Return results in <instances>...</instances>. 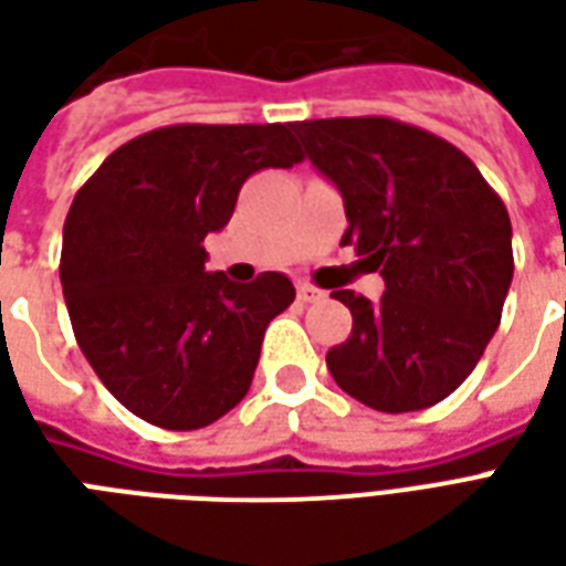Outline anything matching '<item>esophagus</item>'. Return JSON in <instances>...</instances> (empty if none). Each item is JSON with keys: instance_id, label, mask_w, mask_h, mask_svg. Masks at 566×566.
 <instances>
[{"instance_id": "1", "label": "esophagus", "mask_w": 566, "mask_h": 566, "mask_svg": "<svg viewBox=\"0 0 566 566\" xmlns=\"http://www.w3.org/2000/svg\"><path fill=\"white\" fill-rule=\"evenodd\" d=\"M296 296H300L303 303H321V300H324V291H321V287H315V284L300 282L296 284Z\"/></svg>"}]
</instances>
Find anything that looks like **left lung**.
<instances>
[{
    "mask_svg": "<svg viewBox=\"0 0 566 566\" xmlns=\"http://www.w3.org/2000/svg\"><path fill=\"white\" fill-rule=\"evenodd\" d=\"M306 157L343 193L379 303L333 291L352 333L327 352L345 394L379 412H416L461 385L497 331L512 282V223L503 199L451 142L391 117L300 120Z\"/></svg>",
    "mask_w": 566,
    "mask_h": 566,
    "instance_id": "obj_1",
    "label": "left lung"
}]
</instances>
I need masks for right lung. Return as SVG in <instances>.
Here are the masks:
<instances>
[{
    "mask_svg": "<svg viewBox=\"0 0 566 566\" xmlns=\"http://www.w3.org/2000/svg\"><path fill=\"white\" fill-rule=\"evenodd\" d=\"M303 160L291 124H175L120 145L63 227L60 282L93 373L133 416L197 430L251 388L270 321L294 303L282 272H206L202 239L227 227L260 169Z\"/></svg>",
    "mask_w": 566,
    "mask_h": 566,
    "instance_id": "right-lung-1",
    "label": "right lung"
}]
</instances>
